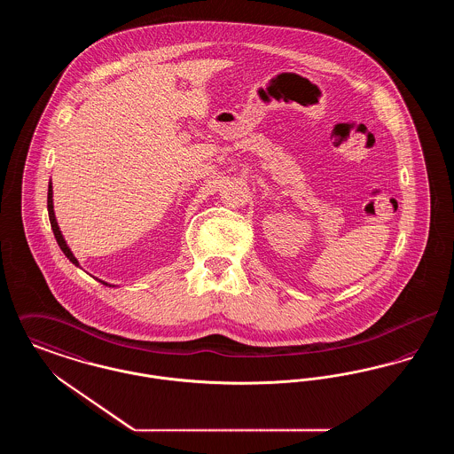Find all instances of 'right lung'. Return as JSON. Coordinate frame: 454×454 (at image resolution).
<instances>
[{"instance_id": "obj_1", "label": "right lung", "mask_w": 454, "mask_h": 454, "mask_svg": "<svg viewBox=\"0 0 454 454\" xmlns=\"http://www.w3.org/2000/svg\"><path fill=\"white\" fill-rule=\"evenodd\" d=\"M47 211H49V221H51V228H52V231H54V237H56V241H58L59 248L63 250V254H65L67 259L71 260L74 265H78V260L74 259V255H73V254H71V250L67 248L65 238H63L61 231H59V226H58L56 216H54V206H52V185H49V191H47ZM104 284L108 286L107 282H104Z\"/></svg>"}]
</instances>
